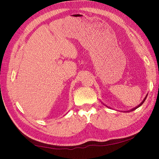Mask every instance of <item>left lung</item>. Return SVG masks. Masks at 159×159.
Here are the masks:
<instances>
[{
	"label": "left lung",
	"instance_id": "left-lung-1",
	"mask_svg": "<svg viewBox=\"0 0 159 159\" xmlns=\"http://www.w3.org/2000/svg\"><path fill=\"white\" fill-rule=\"evenodd\" d=\"M147 95H146V97H145V98H144V99H143V101H142V102H141V103L139 104V105H138V106H137L136 107H134V108H133V109H132L130 110V111H134V110H135L136 109H138V107H140V106L142 105V104L144 103V102L145 101V99H146V98H147ZM106 106H107V105H106ZM125 112H126V111H125Z\"/></svg>",
	"mask_w": 159,
	"mask_h": 159
}]
</instances>
